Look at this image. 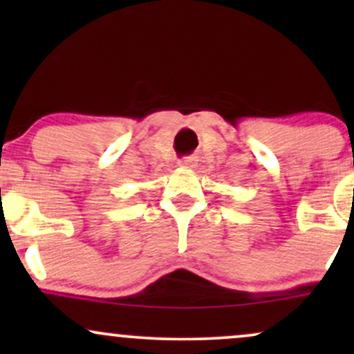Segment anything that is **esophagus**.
I'll use <instances>...</instances> for the list:
<instances>
[{"mask_svg": "<svg viewBox=\"0 0 354 354\" xmlns=\"http://www.w3.org/2000/svg\"><path fill=\"white\" fill-rule=\"evenodd\" d=\"M196 165H198V160L194 156H186V158H183V160L178 161V166H180V168H186V169L196 168Z\"/></svg>", "mask_w": 354, "mask_h": 354, "instance_id": "esophagus-1", "label": "esophagus"}]
</instances>
